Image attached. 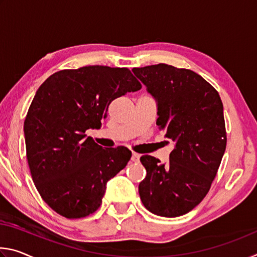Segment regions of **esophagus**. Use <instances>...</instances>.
Here are the masks:
<instances>
[{"label":"esophagus","instance_id":"obj_1","mask_svg":"<svg viewBox=\"0 0 257 257\" xmlns=\"http://www.w3.org/2000/svg\"><path fill=\"white\" fill-rule=\"evenodd\" d=\"M139 158H141V154L135 153V152H133V154H132V161H133V162H138Z\"/></svg>","mask_w":257,"mask_h":257}]
</instances>
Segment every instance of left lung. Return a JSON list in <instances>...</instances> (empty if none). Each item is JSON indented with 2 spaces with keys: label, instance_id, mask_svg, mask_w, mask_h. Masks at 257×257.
Here are the masks:
<instances>
[{
  "label": "left lung",
  "instance_id": "1",
  "mask_svg": "<svg viewBox=\"0 0 257 257\" xmlns=\"http://www.w3.org/2000/svg\"><path fill=\"white\" fill-rule=\"evenodd\" d=\"M133 72L156 101V125L175 144L167 164L142 156L146 177L139 196L153 214L184 215L206 196L224 154L222 101L214 87L188 69L160 63Z\"/></svg>",
  "mask_w": 257,
  "mask_h": 257
}]
</instances>
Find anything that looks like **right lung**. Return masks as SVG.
Here are the masks:
<instances>
[{
    "label": "right lung",
    "instance_id": "right-lung-1",
    "mask_svg": "<svg viewBox=\"0 0 257 257\" xmlns=\"http://www.w3.org/2000/svg\"><path fill=\"white\" fill-rule=\"evenodd\" d=\"M141 88L127 68L89 66L55 72L37 89L24 124L27 160L38 193L60 215L92 214L127 165V147L103 149L85 133L99 128L113 99Z\"/></svg>",
    "mask_w": 257,
    "mask_h": 257
}]
</instances>
